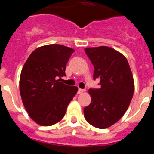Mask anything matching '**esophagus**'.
I'll return each mask as SVG.
<instances>
[{
  "instance_id": "obj_1",
  "label": "esophagus",
  "mask_w": 154,
  "mask_h": 154,
  "mask_svg": "<svg viewBox=\"0 0 154 154\" xmlns=\"http://www.w3.org/2000/svg\"><path fill=\"white\" fill-rule=\"evenodd\" d=\"M84 92H85V89H79V90H78V93H79V94L83 93Z\"/></svg>"
}]
</instances>
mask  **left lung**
I'll list each match as a JSON object with an SVG mask.
<instances>
[{
	"label": "left lung",
	"instance_id": "8db88e82",
	"mask_svg": "<svg viewBox=\"0 0 154 154\" xmlns=\"http://www.w3.org/2000/svg\"><path fill=\"white\" fill-rule=\"evenodd\" d=\"M94 66V79L100 80V89H90L92 101L84 108L89 124L108 128L122 118L134 92V82L126 57L107 46L85 48Z\"/></svg>",
	"mask_w": 154,
	"mask_h": 154
}]
</instances>
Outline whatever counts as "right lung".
<instances>
[{
  "instance_id": "add662e5",
  "label": "right lung",
  "mask_w": 154,
  "mask_h": 154,
  "mask_svg": "<svg viewBox=\"0 0 154 154\" xmlns=\"http://www.w3.org/2000/svg\"><path fill=\"white\" fill-rule=\"evenodd\" d=\"M74 49L62 45H48L33 51L20 76V93L30 117L40 126L59 122L78 91L61 82Z\"/></svg>"
}]
</instances>
